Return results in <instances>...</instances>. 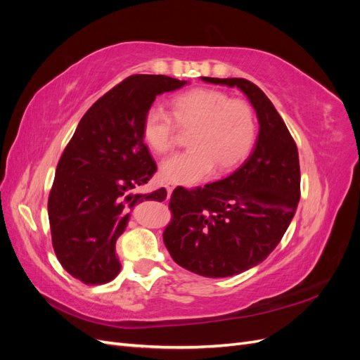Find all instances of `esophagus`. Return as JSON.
Returning <instances> with one entry per match:
<instances>
[{
  "mask_svg": "<svg viewBox=\"0 0 360 360\" xmlns=\"http://www.w3.org/2000/svg\"><path fill=\"white\" fill-rule=\"evenodd\" d=\"M165 189H167V192H168V197L169 195L172 193V191H174V186H171V184H165Z\"/></svg>",
  "mask_w": 360,
  "mask_h": 360,
  "instance_id": "esophagus-1",
  "label": "esophagus"
}]
</instances>
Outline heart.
<instances>
[{"label": "heart", "mask_w": 360, "mask_h": 360, "mask_svg": "<svg viewBox=\"0 0 360 360\" xmlns=\"http://www.w3.org/2000/svg\"><path fill=\"white\" fill-rule=\"evenodd\" d=\"M171 112L181 129H193L191 150L171 155L159 165V179L168 184L192 186L217 169L240 163L255 139L254 111L243 101H231L224 91L195 89L171 101ZM173 118V119H174ZM160 105H151L143 118V138L151 151L163 155L176 143L177 125Z\"/></svg>", "instance_id": "heart-1"}]
</instances>
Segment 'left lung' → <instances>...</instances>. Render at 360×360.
<instances>
[{
    "instance_id": "left-lung-1",
    "label": "left lung",
    "mask_w": 360,
    "mask_h": 360,
    "mask_svg": "<svg viewBox=\"0 0 360 360\" xmlns=\"http://www.w3.org/2000/svg\"><path fill=\"white\" fill-rule=\"evenodd\" d=\"M237 86L254 106L258 136L231 176L171 195L163 242L172 259L193 274L226 278L259 264L281 242L300 200L299 153L274 103L243 78H201Z\"/></svg>"
}]
</instances>
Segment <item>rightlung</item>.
<instances>
[{"instance_id":"obj_1","label":"right lung","mask_w":360,"mask_h":360,"mask_svg":"<svg viewBox=\"0 0 360 360\" xmlns=\"http://www.w3.org/2000/svg\"><path fill=\"white\" fill-rule=\"evenodd\" d=\"M186 81L132 75L84 114L57 165L48 200L52 246L64 270L84 284H106L122 264L117 238L138 202L167 198L165 189L134 193L158 167L143 138V118L156 96Z\"/></svg>"}]
</instances>
